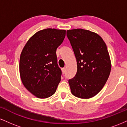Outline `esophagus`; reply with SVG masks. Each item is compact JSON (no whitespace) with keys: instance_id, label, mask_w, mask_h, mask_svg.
<instances>
[{"instance_id":"esophagus-1","label":"esophagus","mask_w":127,"mask_h":127,"mask_svg":"<svg viewBox=\"0 0 127 127\" xmlns=\"http://www.w3.org/2000/svg\"><path fill=\"white\" fill-rule=\"evenodd\" d=\"M65 70H66V68H62V72L63 73H65Z\"/></svg>"}]
</instances>
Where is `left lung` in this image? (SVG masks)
<instances>
[{
  "label": "left lung",
  "mask_w": 127,
  "mask_h": 127,
  "mask_svg": "<svg viewBox=\"0 0 127 127\" xmlns=\"http://www.w3.org/2000/svg\"><path fill=\"white\" fill-rule=\"evenodd\" d=\"M77 62V73L68 80L75 97L88 99L97 95L108 79L111 62L105 42L98 34L82 29L67 30Z\"/></svg>",
  "instance_id": "obj_1"
}]
</instances>
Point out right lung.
Instances as JSON below:
<instances>
[{
    "label": "right lung",
    "instance_id": "add662e5",
    "mask_svg": "<svg viewBox=\"0 0 127 127\" xmlns=\"http://www.w3.org/2000/svg\"><path fill=\"white\" fill-rule=\"evenodd\" d=\"M65 30L46 29L36 32L23 48L20 59L23 84L33 95L46 98L53 95L61 81L57 48L63 42Z\"/></svg>",
    "mask_w": 127,
    "mask_h": 127
}]
</instances>
